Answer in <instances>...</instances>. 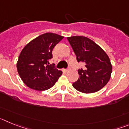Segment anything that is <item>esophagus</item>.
I'll return each instance as SVG.
<instances>
[{"label": "esophagus", "mask_w": 129, "mask_h": 129, "mask_svg": "<svg viewBox=\"0 0 129 129\" xmlns=\"http://www.w3.org/2000/svg\"><path fill=\"white\" fill-rule=\"evenodd\" d=\"M69 70H70V69L68 68V69H66V70H64V71H65V72H68L69 71Z\"/></svg>", "instance_id": "esophagus-1"}]
</instances>
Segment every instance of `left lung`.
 Listing matches in <instances>:
<instances>
[{
	"label": "left lung",
	"mask_w": 129,
	"mask_h": 129,
	"mask_svg": "<svg viewBox=\"0 0 129 129\" xmlns=\"http://www.w3.org/2000/svg\"><path fill=\"white\" fill-rule=\"evenodd\" d=\"M78 62L85 68L78 70L79 79L73 83L75 89L85 94L100 90L109 81L112 71L108 55L98 44L83 36L67 37Z\"/></svg>",
	"instance_id": "8db88e82"
}]
</instances>
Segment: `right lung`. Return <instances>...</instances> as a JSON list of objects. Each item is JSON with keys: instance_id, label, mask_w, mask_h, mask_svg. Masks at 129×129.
I'll return each instance as SVG.
<instances>
[{"instance_id": "add662e5", "label": "right lung", "mask_w": 129, "mask_h": 129, "mask_svg": "<svg viewBox=\"0 0 129 129\" xmlns=\"http://www.w3.org/2000/svg\"><path fill=\"white\" fill-rule=\"evenodd\" d=\"M64 37L53 33L42 34L31 41L19 55L17 68L20 78L27 86L35 90L50 88L62 72L48 65L52 50Z\"/></svg>"}]
</instances>
